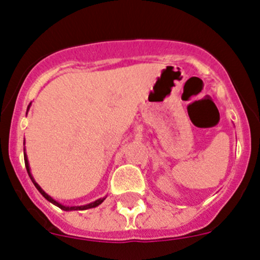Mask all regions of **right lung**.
Here are the masks:
<instances>
[{
    "instance_id": "obj_1",
    "label": "right lung",
    "mask_w": 260,
    "mask_h": 260,
    "mask_svg": "<svg viewBox=\"0 0 260 260\" xmlns=\"http://www.w3.org/2000/svg\"><path fill=\"white\" fill-rule=\"evenodd\" d=\"M24 161H25V167H26V172H27V174H29V176H30V179H31V181H32V184L35 185V187L38 188L39 190V192L40 193L42 194V196H44L46 200L47 201H50L51 203H53L54 206H57V207H59L60 209H63V210H84V209H88V208H94V207H97L99 206V204H101L103 202V201H105V198H101V200H97L96 202H93V203H90V204H86V206H81V207H66V206H62V204H59L58 202H56V201L54 200H52V198L48 196L47 193H46L45 191H42V188L40 187V186L36 184L35 182V180H34V178L31 176V174H30V169H29V163H27V158H26V155H24Z\"/></svg>"
}]
</instances>
